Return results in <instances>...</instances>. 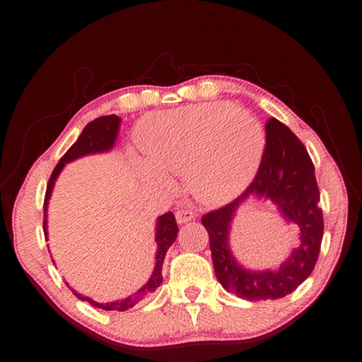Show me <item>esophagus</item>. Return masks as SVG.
<instances>
[{
	"label": "esophagus",
	"instance_id": "34e87169",
	"mask_svg": "<svg viewBox=\"0 0 362 362\" xmlns=\"http://www.w3.org/2000/svg\"><path fill=\"white\" fill-rule=\"evenodd\" d=\"M175 217H176V222H178L180 225H182V223H187L190 221H194L195 219V214L192 213V211H189V209H180V211H176Z\"/></svg>",
	"mask_w": 362,
	"mask_h": 362
}]
</instances>
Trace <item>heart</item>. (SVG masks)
<instances>
[{"instance_id":"b5f03b06","label":"heart","mask_w":362,"mask_h":362,"mask_svg":"<svg viewBox=\"0 0 362 362\" xmlns=\"http://www.w3.org/2000/svg\"><path fill=\"white\" fill-rule=\"evenodd\" d=\"M137 143L148 162L137 160L140 176L170 187L168 175H182L197 200L221 206L236 199L255 178L266 137L247 108L227 102L197 104L149 115Z\"/></svg>"}]
</instances>
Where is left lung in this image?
Segmentation results:
<instances>
[{
  "mask_svg": "<svg viewBox=\"0 0 362 362\" xmlns=\"http://www.w3.org/2000/svg\"><path fill=\"white\" fill-rule=\"evenodd\" d=\"M249 199H269L283 218L300 230V241L277 269L250 270L237 262L229 247L230 223ZM315 168L308 149L277 119L266 122V146L255 180L235 202L203 216L214 272L222 287L247 301L290 295L310 276L323 240V214Z\"/></svg>",
  "mask_w": 362,
  "mask_h": 362,
  "instance_id": "8db88e82",
  "label": "left lung"
}]
</instances>
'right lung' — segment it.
I'll return each mask as SVG.
<instances>
[{
	"label": "right lung",
	"mask_w": 362,
	"mask_h": 362,
	"mask_svg": "<svg viewBox=\"0 0 362 362\" xmlns=\"http://www.w3.org/2000/svg\"><path fill=\"white\" fill-rule=\"evenodd\" d=\"M119 126H121V118L117 117V115H108V117H100L98 119L88 122L83 131H81V134L78 135L77 141H75L74 145L67 149V153L63 156V158L59 159L58 165L54 167L53 173L50 176L49 184H47V192H45V200H44V235L47 240H49V231H47V228H49V225H47V211H49V202L53 192L54 182H57L59 173L63 172L66 163L74 162L80 158H85V156L112 151L118 139ZM176 235H178V225H176L175 216L172 213L159 216L158 219H156L154 241L158 244V250H156V263H154L153 274L149 276L148 282L143 285V287H140L137 291L132 293V295H129L127 298L117 299V301H110V303H98V301H93L91 298L80 295V293L71 288L67 282L66 285L71 288V291L75 296L81 299V301H88L91 305H94V308H99L104 310H117V312H124L127 309H132L135 304H139L141 301V299L148 298L151 293L156 291V288L160 287V284L163 281L162 279L163 258H165L170 245L175 243Z\"/></svg>",
	"instance_id": "obj_1"
}]
</instances>
